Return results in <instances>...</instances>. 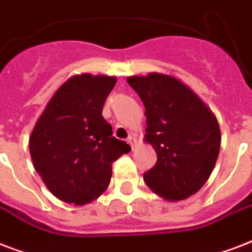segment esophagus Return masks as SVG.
Listing matches in <instances>:
<instances>
[{"mask_svg":"<svg viewBox=\"0 0 252 252\" xmlns=\"http://www.w3.org/2000/svg\"><path fill=\"white\" fill-rule=\"evenodd\" d=\"M128 144H130L132 149H134V146L137 144V140H136V137H133V136H129V137H128Z\"/></svg>","mask_w":252,"mask_h":252,"instance_id":"esophagus-1","label":"esophagus"}]
</instances>
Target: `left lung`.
I'll list each match as a JSON object with an SVG mask.
<instances>
[{"mask_svg": "<svg viewBox=\"0 0 252 252\" xmlns=\"http://www.w3.org/2000/svg\"><path fill=\"white\" fill-rule=\"evenodd\" d=\"M126 82L145 106V141L157 153L145 183L167 201L187 199L205 184L219 157L221 130L215 114L170 74L132 76Z\"/></svg>", "mask_w": 252, "mask_h": 252, "instance_id": "left-lung-1", "label": "left lung"}]
</instances>
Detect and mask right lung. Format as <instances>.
I'll return each mask as SVG.
<instances>
[{
    "mask_svg": "<svg viewBox=\"0 0 252 252\" xmlns=\"http://www.w3.org/2000/svg\"><path fill=\"white\" fill-rule=\"evenodd\" d=\"M116 77L82 73L53 94L30 136L33 167L57 199L85 205L106 191L112 163L130 146L102 116Z\"/></svg>",
    "mask_w": 252,
    "mask_h": 252,
    "instance_id": "1",
    "label": "right lung"
}]
</instances>
